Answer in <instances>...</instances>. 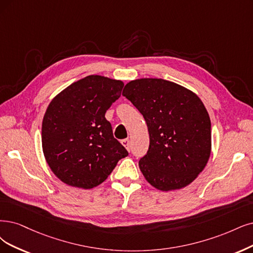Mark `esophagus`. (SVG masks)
<instances>
[{
	"mask_svg": "<svg viewBox=\"0 0 253 253\" xmlns=\"http://www.w3.org/2000/svg\"><path fill=\"white\" fill-rule=\"evenodd\" d=\"M122 145H123L127 150H129L130 149V141H129V138H125V139H122Z\"/></svg>",
	"mask_w": 253,
	"mask_h": 253,
	"instance_id": "34e87169",
	"label": "esophagus"
}]
</instances>
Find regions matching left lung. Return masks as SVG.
<instances>
[{
  "label": "left lung",
  "instance_id": "1",
  "mask_svg": "<svg viewBox=\"0 0 253 253\" xmlns=\"http://www.w3.org/2000/svg\"><path fill=\"white\" fill-rule=\"evenodd\" d=\"M123 96L148 126L150 145L138 162L146 180L164 192L193 182L211 150V119L200 98L179 84L157 78L128 82Z\"/></svg>",
  "mask_w": 253,
  "mask_h": 253
}]
</instances>
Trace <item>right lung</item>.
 Segmentation results:
<instances>
[{
	"label": "right lung",
	"mask_w": 253,
	"mask_h": 253,
	"mask_svg": "<svg viewBox=\"0 0 253 253\" xmlns=\"http://www.w3.org/2000/svg\"><path fill=\"white\" fill-rule=\"evenodd\" d=\"M123 86L121 80L90 75L51 101L42 120V151L50 169L63 183L95 188L128 155L105 119Z\"/></svg>",
	"instance_id": "right-lung-1"
}]
</instances>
